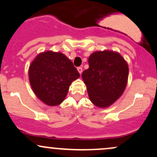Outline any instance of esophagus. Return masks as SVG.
I'll return each mask as SVG.
<instances>
[{
    "label": "esophagus",
    "mask_w": 157,
    "mask_h": 157,
    "mask_svg": "<svg viewBox=\"0 0 157 157\" xmlns=\"http://www.w3.org/2000/svg\"><path fill=\"white\" fill-rule=\"evenodd\" d=\"M77 71H78V72L80 73V75H81V74L82 72V67H78L77 68Z\"/></svg>",
    "instance_id": "esophagus-1"
}]
</instances>
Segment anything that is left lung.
Listing matches in <instances>:
<instances>
[{"mask_svg":"<svg viewBox=\"0 0 157 157\" xmlns=\"http://www.w3.org/2000/svg\"><path fill=\"white\" fill-rule=\"evenodd\" d=\"M89 68L82 74L90 100L99 108H107L125 91L128 66L118 52H95L89 58Z\"/></svg>","mask_w":157,"mask_h":157,"instance_id":"1","label":"left lung"}]
</instances>
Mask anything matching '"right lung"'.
Returning <instances> with one entry per match:
<instances>
[{
    "instance_id": "right-lung-1",
    "label": "right lung",
    "mask_w": 157,
    "mask_h": 157,
    "mask_svg": "<svg viewBox=\"0 0 157 157\" xmlns=\"http://www.w3.org/2000/svg\"><path fill=\"white\" fill-rule=\"evenodd\" d=\"M79 77L73 63L61 52H42L29 68V78L34 93L50 106L63 101L70 85Z\"/></svg>"
}]
</instances>
